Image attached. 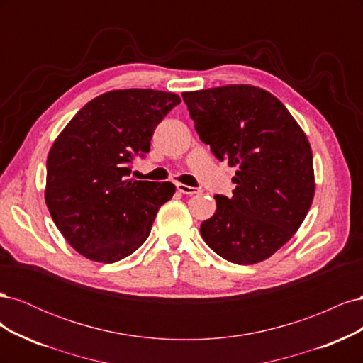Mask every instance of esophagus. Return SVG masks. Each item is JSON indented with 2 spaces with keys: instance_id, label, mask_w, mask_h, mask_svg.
Masks as SVG:
<instances>
[{
  "instance_id": "1",
  "label": "esophagus",
  "mask_w": 363,
  "mask_h": 363,
  "mask_svg": "<svg viewBox=\"0 0 363 363\" xmlns=\"http://www.w3.org/2000/svg\"><path fill=\"white\" fill-rule=\"evenodd\" d=\"M175 186H177V191H179V192L186 194V195H195V194H200V192H201V189H199V188H192V186L183 184V183H177Z\"/></svg>"
}]
</instances>
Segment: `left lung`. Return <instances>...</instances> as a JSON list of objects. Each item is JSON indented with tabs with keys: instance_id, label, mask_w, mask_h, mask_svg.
<instances>
[{
	"instance_id": "1",
	"label": "left lung",
	"mask_w": 363,
	"mask_h": 363,
	"mask_svg": "<svg viewBox=\"0 0 363 363\" xmlns=\"http://www.w3.org/2000/svg\"><path fill=\"white\" fill-rule=\"evenodd\" d=\"M195 130L216 159L236 167L232 199L215 195L204 242L238 265L271 257L294 236L315 194L311 144L279 98L250 84L183 92Z\"/></svg>"
}]
</instances>
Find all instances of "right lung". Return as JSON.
<instances>
[{"label": "right lung", "instance_id": "obj_1", "mask_svg": "<svg viewBox=\"0 0 363 363\" xmlns=\"http://www.w3.org/2000/svg\"><path fill=\"white\" fill-rule=\"evenodd\" d=\"M177 94L111 91L94 98L54 140L47 159L45 203L54 224L82 256L113 263L145 242L169 182L127 179L135 156L150 151L152 133Z\"/></svg>", "mask_w": 363, "mask_h": 363}]
</instances>
